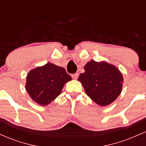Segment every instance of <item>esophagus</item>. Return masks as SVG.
<instances>
[{
    "label": "esophagus",
    "instance_id": "34e87169",
    "mask_svg": "<svg viewBox=\"0 0 146 146\" xmlns=\"http://www.w3.org/2000/svg\"><path fill=\"white\" fill-rule=\"evenodd\" d=\"M78 76H79V74L78 73L72 75V78H73V79H74V80H77V79L78 78Z\"/></svg>",
    "mask_w": 146,
    "mask_h": 146
}]
</instances>
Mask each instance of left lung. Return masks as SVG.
<instances>
[{
  "label": "left lung",
  "mask_w": 146,
  "mask_h": 146,
  "mask_svg": "<svg viewBox=\"0 0 146 146\" xmlns=\"http://www.w3.org/2000/svg\"><path fill=\"white\" fill-rule=\"evenodd\" d=\"M78 78L86 95L95 103L106 106L113 103L121 93L123 78L121 71L106 62L90 60Z\"/></svg>",
  "instance_id": "8db88e82"
}]
</instances>
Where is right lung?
Listing matches in <instances>:
<instances>
[{
  "label": "right lung",
  "instance_id": "right-lung-1",
  "mask_svg": "<svg viewBox=\"0 0 146 146\" xmlns=\"http://www.w3.org/2000/svg\"><path fill=\"white\" fill-rule=\"evenodd\" d=\"M71 80L64 68L48 62L29 72L25 88L33 101L44 106L59 96L65 84Z\"/></svg>",
  "mask_w": 146,
  "mask_h": 146
}]
</instances>
